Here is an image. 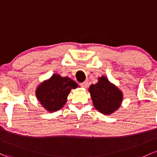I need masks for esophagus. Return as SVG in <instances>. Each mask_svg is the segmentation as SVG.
Segmentation results:
<instances>
[{"instance_id":"34e87169","label":"esophagus","mask_w":157,"mask_h":157,"mask_svg":"<svg viewBox=\"0 0 157 157\" xmlns=\"http://www.w3.org/2000/svg\"><path fill=\"white\" fill-rule=\"evenodd\" d=\"M88 84H89V83H88V81H87V80H86V81H84L83 83H80V86H81L82 87H83V88H87V86H88Z\"/></svg>"}]
</instances>
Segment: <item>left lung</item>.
<instances>
[{"mask_svg":"<svg viewBox=\"0 0 157 157\" xmlns=\"http://www.w3.org/2000/svg\"><path fill=\"white\" fill-rule=\"evenodd\" d=\"M89 92L95 108L103 114L113 113L123 102V92L105 76L98 77V82L90 86Z\"/></svg>","mask_w":157,"mask_h":157,"instance_id":"obj_1","label":"left lung"}]
</instances>
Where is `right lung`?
I'll use <instances>...</instances> for the list:
<instances>
[{"instance_id":"1","label":"right lung","mask_w":157,"mask_h":157,"mask_svg":"<svg viewBox=\"0 0 157 157\" xmlns=\"http://www.w3.org/2000/svg\"><path fill=\"white\" fill-rule=\"evenodd\" d=\"M77 87V83L70 77L53 74L37 86L35 95L44 110L52 113L63 108L71 90Z\"/></svg>"}]
</instances>
